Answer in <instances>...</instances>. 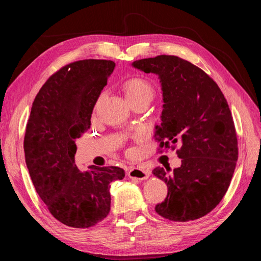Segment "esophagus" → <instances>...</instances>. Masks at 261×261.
I'll list each match as a JSON object with an SVG mask.
<instances>
[{"label":"esophagus","mask_w":261,"mask_h":261,"mask_svg":"<svg viewBox=\"0 0 261 261\" xmlns=\"http://www.w3.org/2000/svg\"><path fill=\"white\" fill-rule=\"evenodd\" d=\"M128 177L129 178H134V179H137V180H145L149 177L150 175V172L144 168H135L133 167L129 169L128 171Z\"/></svg>","instance_id":"34e87169"}]
</instances>
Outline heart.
Here are the masks:
<instances>
[{
    "instance_id": "heart-1",
    "label": "heart",
    "mask_w": 261,
    "mask_h": 261,
    "mask_svg": "<svg viewBox=\"0 0 261 261\" xmlns=\"http://www.w3.org/2000/svg\"><path fill=\"white\" fill-rule=\"evenodd\" d=\"M125 97L129 103L139 100L151 101L154 96V88L147 80L143 77H134L123 84Z\"/></svg>"
}]
</instances>
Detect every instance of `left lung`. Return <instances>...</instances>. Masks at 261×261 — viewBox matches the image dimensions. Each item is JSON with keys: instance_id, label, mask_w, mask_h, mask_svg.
I'll return each mask as SVG.
<instances>
[{"instance_id": "1", "label": "left lung", "mask_w": 261, "mask_h": 261, "mask_svg": "<svg viewBox=\"0 0 261 261\" xmlns=\"http://www.w3.org/2000/svg\"><path fill=\"white\" fill-rule=\"evenodd\" d=\"M158 76L162 90L161 124L154 126L160 147L178 144L179 168H155L168 196L158 215L186 222L206 216L223 198L238 161V138L230 108L219 86L202 69L174 55L132 63Z\"/></svg>"}]
</instances>
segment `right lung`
<instances>
[{
	"label": "right lung",
	"mask_w": 261,
	"mask_h": 261,
	"mask_svg": "<svg viewBox=\"0 0 261 261\" xmlns=\"http://www.w3.org/2000/svg\"><path fill=\"white\" fill-rule=\"evenodd\" d=\"M115 63L83 60L62 67L39 90L31 107L23 150L39 197L51 215L70 227L96 225L110 212V184L123 179L117 167L75 164V140L90 127L94 105Z\"/></svg>",
	"instance_id": "1"
}]
</instances>
